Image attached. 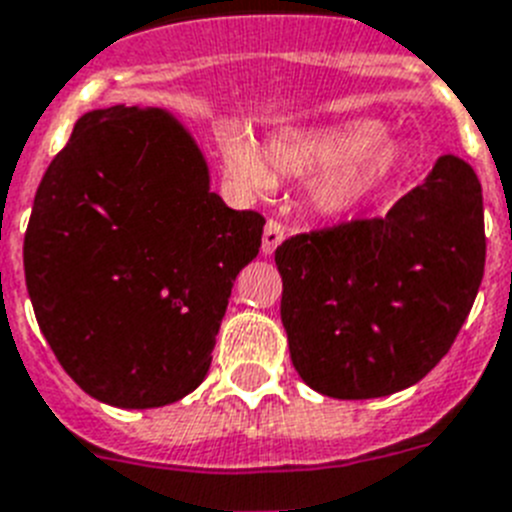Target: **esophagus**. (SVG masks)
I'll use <instances>...</instances> for the list:
<instances>
[{"label": "esophagus", "mask_w": 512, "mask_h": 512, "mask_svg": "<svg viewBox=\"0 0 512 512\" xmlns=\"http://www.w3.org/2000/svg\"><path fill=\"white\" fill-rule=\"evenodd\" d=\"M283 239H286V226H283V221L268 219V224H265V234H262V252H265V255L275 252V247H278Z\"/></svg>", "instance_id": "1"}]
</instances>
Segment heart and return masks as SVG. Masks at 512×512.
Listing matches in <instances>:
<instances>
[{"instance_id":"1","label":"heart","mask_w":512,"mask_h":512,"mask_svg":"<svg viewBox=\"0 0 512 512\" xmlns=\"http://www.w3.org/2000/svg\"><path fill=\"white\" fill-rule=\"evenodd\" d=\"M384 123L353 118L335 126L283 133L270 141V159L242 133L226 136L224 167L239 188L260 193L275 182V170L296 177L322 175L314 185V203L327 213H345L371 201L402 164V151L381 144Z\"/></svg>"}]
</instances>
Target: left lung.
I'll use <instances>...</instances> for the list:
<instances>
[{
	"mask_svg": "<svg viewBox=\"0 0 512 512\" xmlns=\"http://www.w3.org/2000/svg\"><path fill=\"white\" fill-rule=\"evenodd\" d=\"M482 185L446 154L381 219L335 221L275 250L291 361L311 389L373 399L451 350L484 275Z\"/></svg>",
	"mask_w": 512,
	"mask_h": 512,
	"instance_id": "8db88e82",
	"label": "left lung"
}]
</instances>
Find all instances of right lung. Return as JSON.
Segmentation results:
<instances>
[{
  "mask_svg": "<svg viewBox=\"0 0 512 512\" xmlns=\"http://www.w3.org/2000/svg\"><path fill=\"white\" fill-rule=\"evenodd\" d=\"M257 211L208 190L188 131L157 108L82 115L35 193L25 283L38 327L90 397L164 407L206 379Z\"/></svg>",
  "mask_w": 512,
  "mask_h": 512,
  "instance_id": "add662e5",
  "label": "right lung"
}]
</instances>
